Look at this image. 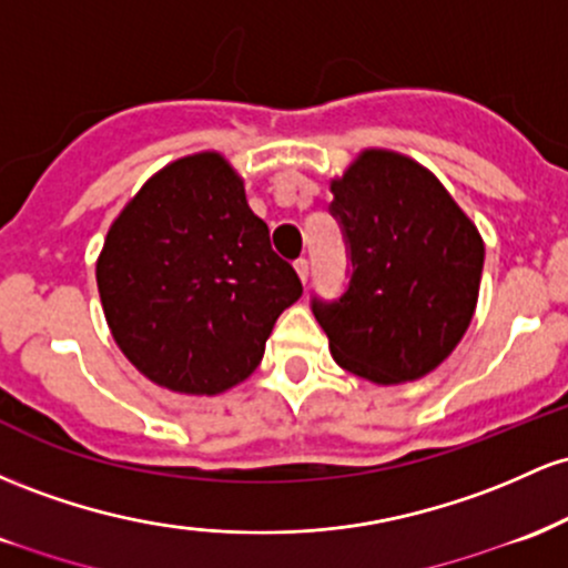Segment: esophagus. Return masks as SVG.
<instances>
[{
	"label": "esophagus",
	"instance_id": "obj_1",
	"mask_svg": "<svg viewBox=\"0 0 568 568\" xmlns=\"http://www.w3.org/2000/svg\"><path fill=\"white\" fill-rule=\"evenodd\" d=\"M295 271H297V276H301L303 284L308 282V260H305V257L295 260Z\"/></svg>",
	"mask_w": 568,
	"mask_h": 568
}]
</instances>
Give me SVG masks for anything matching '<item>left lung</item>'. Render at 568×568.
<instances>
[{
  "mask_svg": "<svg viewBox=\"0 0 568 568\" xmlns=\"http://www.w3.org/2000/svg\"><path fill=\"white\" fill-rule=\"evenodd\" d=\"M329 190L354 267L337 301H311L329 352L381 386L424 378L473 322L480 233L437 176L399 152H359Z\"/></svg>",
  "mask_w": 568,
  "mask_h": 568,
  "instance_id": "left-lung-1",
  "label": "left lung"
}]
</instances>
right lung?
I'll use <instances>...</instances> for the list:
<instances>
[{"label":"right lung","mask_w":568,"mask_h":568,"mask_svg":"<svg viewBox=\"0 0 568 568\" xmlns=\"http://www.w3.org/2000/svg\"><path fill=\"white\" fill-rule=\"evenodd\" d=\"M114 343L152 384L222 394L257 369L303 295L220 152L169 163L112 222L95 263Z\"/></svg>","instance_id":"1"}]
</instances>
